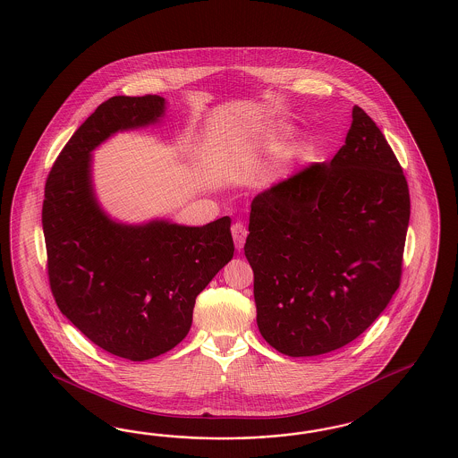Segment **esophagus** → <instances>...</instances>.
<instances>
[{"mask_svg":"<svg viewBox=\"0 0 458 458\" xmlns=\"http://www.w3.org/2000/svg\"><path fill=\"white\" fill-rule=\"evenodd\" d=\"M232 235H233V242H235V247H237V250H242L243 249V243H245V238H247V228H245V225L243 223H233V226H232Z\"/></svg>","mask_w":458,"mask_h":458,"instance_id":"esophagus-1","label":"esophagus"}]
</instances>
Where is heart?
Segmentation results:
<instances>
[{"label":"heart","instance_id":"1","mask_svg":"<svg viewBox=\"0 0 458 458\" xmlns=\"http://www.w3.org/2000/svg\"><path fill=\"white\" fill-rule=\"evenodd\" d=\"M283 138H284V129L275 126V128L267 129L264 132L262 145H264L267 151H277L281 148Z\"/></svg>","mask_w":458,"mask_h":458}]
</instances>
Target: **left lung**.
Returning <instances> with one entry per match:
<instances>
[{"mask_svg":"<svg viewBox=\"0 0 458 458\" xmlns=\"http://www.w3.org/2000/svg\"><path fill=\"white\" fill-rule=\"evenodd\" d=\"M245 257L257 326L286 356H318L361 335L401 284L409 187L382 131L358 106L346 143L257 194Z\"/></svg>","mask_w":458,"mask_h":458,"instance_id":"obj_1","label":"left lung"}]
</instances>
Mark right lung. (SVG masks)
I'll return each instance as SVG.
<instances>
[{
    "mask_svg": "<svg viewBox=\"0 0 458 458\" xmlns=\"http://www.w3.org/2000/svg\"><path fill=\"white\" fill-rule=\"evenodd\" d=\"M165 98L112 97L55 160L42 204L47 275L61 313L93 344L131 361L175 348L198 294L233 257L232 220L204 226L112 220L95 198L92 151L119 131L157 124Z\"/></svg>",
    "mask_w": 458,
    "mask_h": 458,
    "instance_id": "right-lung-1",
    "label": "right lung"
}]
</instances>
